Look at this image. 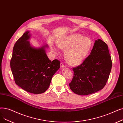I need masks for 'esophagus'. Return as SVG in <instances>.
Returning <instances> with one entry per match:
<instances>
[{"instance_id":"esophagus-1","label":"esophagus","mask_w":123,"mask_h":123,"mask_svg":"<svg viewBox=\"0 0 123 123\" xmlns=\"http://www.w3.org/2000/svg\"><path fill=\"white\" fill-rule=\"evenodd\" d=\"M60 67H61V68H65V65L63 63H61V64H60Z\"/></svg>"}]
</instances>
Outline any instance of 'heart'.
Masks as SVG:
<instances>
[{
	"instance_id": "1",
	"label": "heart",
	"mask_w": 123,
	"mask_h": 123,
	"mask_svg": "<svg viewBox=\"0 0 123 123\" xmlns=\"http://www.w3.org/2000/svg\"><path fill=\"white\" fill-rule=\"evenodd\" d=\"M56 44L59 48L65 50L67 62L73 66L80 65L87 56L92 46V42L87 37L78 34H72L59 39ZM53 52L54 47H51Z\"/></svg>"
}]
</instances>
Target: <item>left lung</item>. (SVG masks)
Wrapping results in <instances>:
<instances>
[{"label": "left lung", "mask_w": 123, "mask_h": 123, "mask_svg": "<svg viewBox=\"0 0 123 123\" xmlns=\"http://www.w3.org/2000/svg\"><path fill=\"white\" fill-rule=\"evenodd\" d=\"M112 66L108 46L100 39L95 40L90 54L82 64L73 68L74 76L69 86L78 95L98 92L105 85Z\"/></svg>", "instance_id": "8db88e82"}]
</instances>
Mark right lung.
<instances>
[{"instance_id":"obj_1","label":"right lung","mask_w":123,"mask_h":123,"mask_svg":"<svg viewBox=\"0 0 123 123\" xmlns=\"http://www.w3.org/2000/svg\"><path fill=\"white\" fill-rule=\"evenodd\" d=\"M31 38L30 31H27L15 43L10 67L16 84L29 92L40 94L49 88L60 62L50 60L46 53L48 45L34 47L29 41Z\"/></svg>"}]
</instances>
